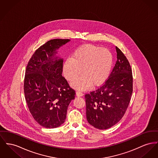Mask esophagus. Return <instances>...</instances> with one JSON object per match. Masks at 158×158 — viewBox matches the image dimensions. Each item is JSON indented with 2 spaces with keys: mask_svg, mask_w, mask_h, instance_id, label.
Instances as JSON below:
<instances>
[{
  "mask_svg": "<svg viewBox=\"0 0 158 158\" xmlns=\"http://www.w3.org/2000/svg\"><path fill=\"white\" fill-rule=\"evenodd\" d=\"M83 95H84V94L82 93V92H81V91H76V95H77V97H81V96H82Z\"/></svg>",
  "mask_w": 158,
  "mask_h": 158,
  "instance_id": "1",
  "label": "esophagus"
}]
</instances>
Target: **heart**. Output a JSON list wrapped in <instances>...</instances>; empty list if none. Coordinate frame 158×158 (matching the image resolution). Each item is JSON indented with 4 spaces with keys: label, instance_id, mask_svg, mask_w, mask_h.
Wrapping results in <instances>:
<instances>
[{
    "label": "heart",
    "instance_id": "obj_1",
    "mask_svg": "<svg viewBox=\"0 0 158 158\" xmlns=\"http://www.w3.org/2000/svg\"><path fill=\"white\" fill-rule=\"evenodd\" d=\"M113 63L111 52L92 44L82 45L75 49L72 58L65 60L63 73L65 79L73 81L80 74L82 76L73 83L79 89H87L91 84L98 86L109 76Z\"/></svg>",
    "mask_w": 158,
    "mask_h": 158
}]
</instances>
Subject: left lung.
I'll return each instance as SVG.
<instances>
[{"instance_id":"obj_1","label":"left lung","mask_w":158,"mask_h":158,"mask_svg":"<svg viewBox=\"0 0 158 158\" xmlns=\"http://www.w3.org/2000/svg\"><path fill=\"white\" fill-rule=\"evenodd\" d=\"M117 61L107 79L97 89L86 94L88 123L106 130L121 120L127 110L133 91L132 69L127 57L116 47Z\"/></svg>"}]
</instances>
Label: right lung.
Here are the masks:
<instances>
[{
    "mask_svg": "<svg viewBox=\"0 0 158 158\" xmlns=\"http://www.w3.org/2000/svg\"><path fill=\"white\" fill-rule=\"evenodd\" d=\"M70 40L55 39L37 49L26 67L24 92L28 109L43 127L54 128L65 122L68 106L76 93L61 75L63 60L56 49Z\"/></svg>",
    "mask_w": 158,
    "mask_h": 158,
    "instance_id": "obj_1",
    "label": "right lung"
}]
</instances>
